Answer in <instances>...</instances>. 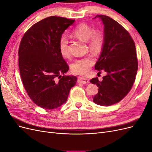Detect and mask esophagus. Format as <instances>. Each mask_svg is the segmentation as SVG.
Masks as SVG:
<instances>
[{
	"label": "esophagus",
	"instance_id": "34e87169",
	"mask_svg": "<svg viewBox=\"0 0 152 152\" xmlns=\"http://www.w3.org/2000/svg\"><path fill=\"white\" fill-rule=\"evenodd\" d=\"M77 82H79V83H81V84H83L89 83V79H86V78H84V77L78 78Z\"/></svg>",
	"mask_w": 152,
	"mask_h": 152
}]
</instances>
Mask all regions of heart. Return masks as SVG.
I'll list each match as a JSON object with an SVG mask.
<instances>
[{"label": "heart", "instance_id": "obj_1", "mask_svg": "<svg viewBox=\"0 0 152 152\" xmlns=\"http://www.w3.org/2000/svg\"><path fill=\"white\" fill-rule=\"evenodd\" d=\"M72 35L82 40L87 41V47L94 54H99L103 49L105 43L104 32L100 29L94 30L93 26L86 23H82L75 27ZM59 50L63 58H66L70 56L68 41L65 36L59 39ZM94 64V59L88 56L75 60L72 64L71 70L76 75H85L89 72Z\"/></svg>", "mask_w": 152, "mask_h": 152}]
</instances>
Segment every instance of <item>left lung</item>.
<instances>
[{"instance_id":"obj_1","label":"left lung","mask_w":152,"mask_h":152,"mask_svg":"<svg viewBox=\"0 0 152 152\" xmlns=\"http://www.w3.org/2000/svg\"><path fill=\"white\" fill-rule=\"evenodd\" d=\"M104 26L105 43L95 69L107 75L99 81L98 77L90 82L99 87L93 98L97 104L104 107L115 104L129 93L134 84L138 67L135 43L129 33L112 18L97 15Z\"/></svg>"}]
</instances>
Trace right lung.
Returning <instances> with one entry per match:
<instances>
[{"label":"right lung","mask_w":152,"mask_h":152,"mask_svg":"<svg viewBox=\"0 0 152 152\" xmlns=\"http://www.w3.org/2000/svg\"><path fill=\"white\" fill-rule=\"evenodd\" d=\"M75 20L50 16L32 25L23 36L18 50L23 84L35 104L52 110L65 103L75 76L63 75L69 66L59 50V40Z\"/></svg>","instance_id":"add662e5"}]
</instances>
